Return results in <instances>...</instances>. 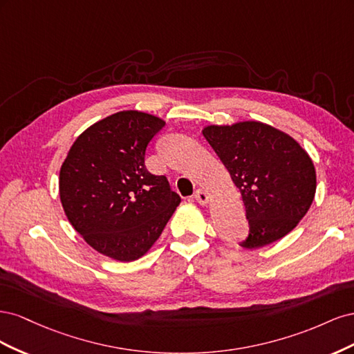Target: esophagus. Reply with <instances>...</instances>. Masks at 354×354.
I'll return each instance as SVG.
<instances>
[{
  "label": "esophagus",
  "mask_w": 354,
  "mask_h": 354,
  "mask_svg": "<svg viewBox=\"0 0 354 354\" xmlns=\"http://www.w3.org/2000/svg\"><path fill=\"white\" fill-rule=\"evenodd\" d=\"M195 199H196V202L199 203V205H207V203L209 202V195L207 194L205 190L198 189L196 194H195Z\"/></svg>",
  "instance_id": "obj_1"
}]
</instances>
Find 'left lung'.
I'll return each mask as SVG.
<instances>
[{"mask_svg": "<svg viewBox=\"0 0 354 354\" xmlns=\"http://www.w3.org/2000/svg\"><path fill=\"white\" fill-rule=\"evenodd\" d=\"M202 134L241 190L250 224L242 248H261L294 230L316 194L313 160L295 138L260 121L207 125Z\"/></svg>", "mask_w": 354, "mask_h": 354, "instance_id": "1", "label": "left lung"}]
</instances>
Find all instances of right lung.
<instances>
[{
	"mask_svg": "<svg viewBox=\"0 0 354 354\" xmlns=\"http://www.w3.org/2000/svg\"><path fill=\"white\" fill-rule=\"evenodd\" d=\"M164 125L146 112H116L82 131L62 164L59 195L69 223L112 260L143 257L181 202L165 176L145 165L146 147Z\"/></svg>",
	"mask_w": 354,
	"mask_h": 354,
	"instance_id": "right-lung-1",
	"label": "right lung"
}]
</instances>
